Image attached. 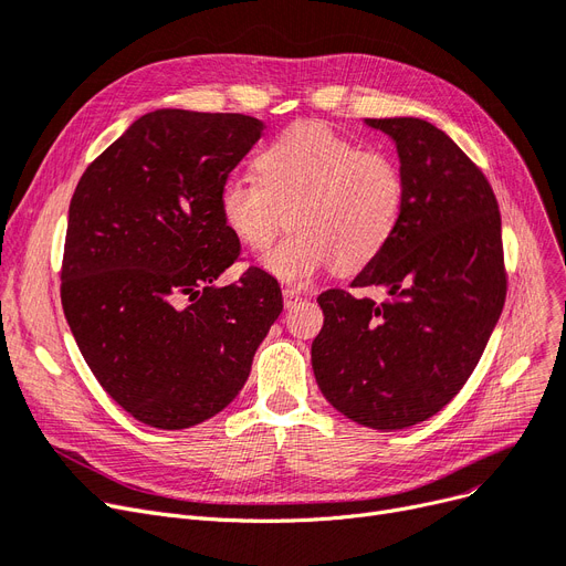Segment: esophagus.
Segmentation results:
<instances>
[{
  "mask_svg": "<svg viewBox=\"0 0 566 566\" xmlns=\"http://www.w3.org/2000/svg\"><path fill=\"white\" fill-rule=\"evenodd\" d=\"M282 296H284V307H294V305L301 301V291H296V289H284Z\"/></svg>",
  "mask_w": 566,
  "mask_h": 566,
  "instance_id": "1",
  "label": "esophagus"
}]
</instances>
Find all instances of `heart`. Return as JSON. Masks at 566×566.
<instances>
[{"label": "heart", "mask_w": 566, "mask_h": 566, "mask_svg": "<svg viewBox=\"0 0 566 566\" xmlns=\"http://www.w3.org/2000/svg\"><path fill=\"white\" fill-rule=\"evenodd\" d=\"M254 170L256 179L221 184L219 214L251 251L270 249L289 217L294 233L263 259L284 282H307L331 263L340 272L366 268L401 221V167L324 125H291L259 154Z\"/></svg>", "instance_id": "b5f03b06"}]
</instances>
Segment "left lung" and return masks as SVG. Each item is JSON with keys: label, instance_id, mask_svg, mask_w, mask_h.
<instances>
[{"label": "left lung", "instance_id": "obj_1", "mask_svg": "<svg viewBox=\"0 0 566 566\" xmlns=\"http://www.w3.org/2000/svg\"><path fill=\"white\" fill-rule=\"evenodd\" d=\"M399 154L406 181L401 221L352 286L317 298L324 326L312 370L326 401L378 431L429 420L464 387L506 301L501 214L485 175L436 125L364 118Z\"/></svg>", "mask_w": 566, "mask_h": 566}]
</instances>
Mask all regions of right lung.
Masks as SVG:
<instances>
[{
  "instance_id": "right-lung-1",
  "label": "right lung",
  "mask_w": 566,
  "mask_h": 566,
  "mask_svg": "<svg viewBox=\"0 0 566 566\" xmlns=\"http://www.w3.org/2000/svg\"><path fill=\"white\" fill-rule=\"evenodd\" d=\"M265 125L242 114L139 116L76 184L62 310L88 368L135 420L188 429L221 412L282 312L277 280L240 256L217 193Z\"/></svg>"
}]
</instances>
